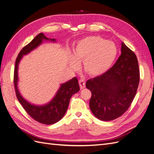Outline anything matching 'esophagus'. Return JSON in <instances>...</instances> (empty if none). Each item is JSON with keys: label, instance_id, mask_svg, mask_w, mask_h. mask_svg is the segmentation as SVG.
<instances>
[{"label": "esophagus", "instance_id": "34e87169", "mask_svg": "<svg viewBox=\"0 0 154 154\" xmlns=\"http://www.w3.org/2000/svg\"><path fill=\"white\" fill-rule=\"evenodd\" d=\"M79 85H80L81 89H83L85 87V81L83 80V79H81V80L79 81Z\"/></svg>", "mask_w": 154, "mask_h": 154}]
</instances>
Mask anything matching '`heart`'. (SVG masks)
Listing matches in <instances>:
<instances>
[{
  "mask_svg": "<svg viewBox=\"0 0 154 154\" xmlns=\"http://www.w3.org/2000/svg\"><path fill=\"white\" fill-rule=\"evenodd\" d=\"M117 49L112 42L100 36H87L80 40L70 58L69 66L78 69V62H83V69L92 76L104 74L110 69L116 58Z\"/></svg>",
  "mask_w": 154,
  "mask_h": 154,
  "instance_id": "b5f03b06",
  "label": "heart"
}]
</instances>
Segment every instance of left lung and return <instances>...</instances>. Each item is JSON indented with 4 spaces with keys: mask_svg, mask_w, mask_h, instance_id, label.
<instances>
[{
    "mask_svg": "<svg viewBox=\"0 0 154 154\" xmlns=\"http://www.w3.org/2000/svg\"><path fill=\"white\" fill-rule=\"evenodd\" d=\"M121 51L122 54L112 67L86 82V87L92 93L89 103L92 112L105 122L120 117L128 110L139 83L136 54L123 42Z\"/></svg>",
    "mask_w": 154,
    "mask_h": 154,
    "instance_id": "left-lung-1",
    "label": "left lung"
}]
</instances>
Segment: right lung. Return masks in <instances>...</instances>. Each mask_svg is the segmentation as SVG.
Segmentation results:
<instances>
[{
	"label": "right lung",
	"mask_w": 154,
	"mask_h": 154,
	"mask_svg": "<svg viewBox=\"0 0 154 154\" xmlns=\"http://www.w3.org/2000/svg\"><path fill=\"white\" fill-rule=\"evenodd\" d=\"M43 40H50L55 42L54 38L49 39L41 32L36 36L30 43L23 48L18 53L14 70V86L17 99L26 112L36 122L45 125H52L59 122L63 117L67 110L71 97L80 91V87L78 79L74 77L71 80L61 85L52 101L42 106L32 105L23 98L17 87L18 63L23 56L28 54L32 50L38 47L42 42Z\"/></svg>",
	"instance_id": "obj_1"
}]
</instances>
